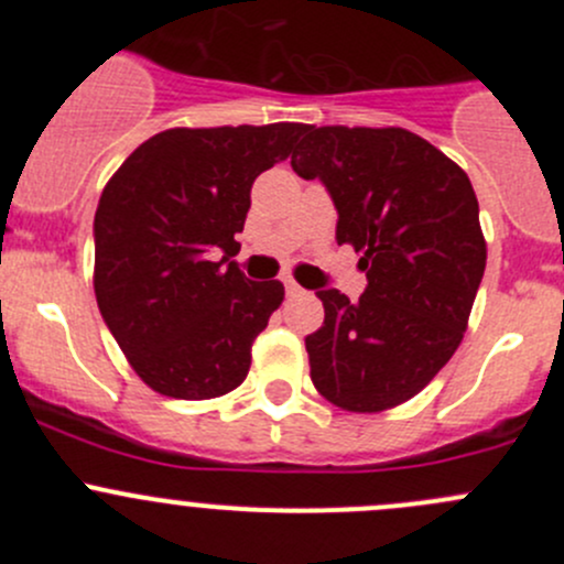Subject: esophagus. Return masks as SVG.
I'll list each match as a JSON object with an SVG mask.
<instances>
[{"label":"esophagus","instance_id":"obj_1","mask_svg":"<svg viewBox=\"0 0 564 564\" xmlns=\"http://www.w3.org/2000/svg\"><path fill=\"white\" fill-rule=\"evenodd\" d=\"M283 283H286V294H289V297H297V294H303L300 283H294L292 278H286V281H283Z\"/></svg>","mask_w":564,"mask_h":564}]
</instances>
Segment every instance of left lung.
Here are the masks:
<instances>
[{"instance_id":"left-lung-1","label":"left lung","mask_w":564,"mask_h":564,"mask_svg":"<svg viewBox=\"0 0 564 564\" xmlns=\"http://www.w3.org/2000/svg\"><path fill=\"white\" fill-rule=\"evenodd\" d=\"M292 169L324 182L335 240L360 253L368 278L357 303L316 292L314 388L346 412H384L417 395L464 338L486 270L477 196L464 169L403 128L305 124Z\"/></svg>"}]
</instances>
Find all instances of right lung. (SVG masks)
<instances>
[{"label": "right lung", "mask_w": 564, "mask_h": 564, "mask_svg": "<svg viewBox=\"0 0 564 564\" xmlns=\"http://www.w3.org/2000/svg\"><path fill=\"white\" fill-rule=\"evenodd\" d=\"M303 128L163 130L104 187L95 297L133 371L161 395L204 401L248 377L250 346L283 303V283L248 281L229 259L240 250L250 185L292 155Z\"/></svg>", "instance_id": "obj_1"}]
</instances>
